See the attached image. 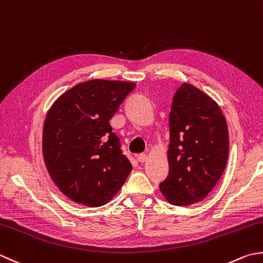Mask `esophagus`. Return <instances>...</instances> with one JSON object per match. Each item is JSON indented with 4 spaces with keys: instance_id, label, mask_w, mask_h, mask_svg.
Here are the masks:
<instances>
[{
    "instance_id": "esophagus-1",
    "label": "esophagus",
    "mask_w": 263,
    "mask_h": 263,
    "mask_svg": "<svg viewBox=\"0 0 263 263\" xmlns=\"http://www.w3.org/2000/svg\"><path fill=\"white\" fill-rule=\"evenodd\" d=\"M138 159H139V162H141V163L146 162V161H147V154H145V153L139 154V155H138Z\"/></svg>"
}]
</instances>
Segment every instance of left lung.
<instances>
[{"label": "left lung", "instance_id": "8db88e82", "mask_svg": "<svg viewBox=\"0 0 263 263\" xmlns=\"http://www.w3.org/2000/svg\"><path fill=\"white\" fill-rule=\"evenodd\" d=\"M168 176L159 189L170 203L187 206L203 200L227 165L228 127L217 102L192 84L173 96L168 116Z\"/></svg>", "mask_w": 263, "mask_h": 263}]
</instances>
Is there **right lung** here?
I'll return each instance as SVG.
<instances>
[{"label": "right lung", "instance_id": "add662e5", "mask_svg": "<svg viewBox=\"0 0 263 263\" xmlns=\"http://www.w3.org/2000/svg\"><path fill=\"white\" fill-rule=\"evenodd\" d=\"M135 87L122 81L84 82L59 97L48 111L45 165L60 192L74 202L105 205L131 173L132 164L109 121Z\"/></svg>", "mask_w": 263, "mask_h": 263}]
</instances>
